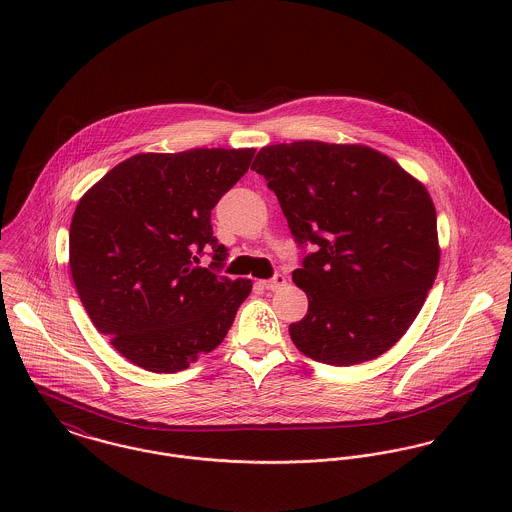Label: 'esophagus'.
Masks as SVG:
<instances>
[{
    "mask_svg": "<svg viewBox=\"0 0 512 512\" xmlns=\"http://www.w3.org/2000/svg\"><path fill=\"white\" fill-rule=\"evenodd\" d=\"M262 286H264L266 290H270V292H278V290H282V288L286 286V278H284L282 274H278L276 278L262 282Z\"/></svg>",
    "mask_w": 512,
    "mask_h": 512,
    "instance_id": "34e87169",
    "label": "esophagus"
}]
</instances>
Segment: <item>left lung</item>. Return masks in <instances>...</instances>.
Segmentation results:
<instances>
[{"label":"left lung","mask_w":512,"mask_h":512,"mask_svg":"<svg viewBox=\"0 0 512 512\" xmlns=\"http://www.w3.org/2000/svg\"><path fill=\"white\" fill-rule=\"evenodd\" d=\"M266 177L299 244L317 250L293 272L307 315L293 345L325 365L372 361L418 317L439 268L438 220L422 181L363 144L262 147Z\"/></svg>","instance_id":"obj_1"}]
</instances>
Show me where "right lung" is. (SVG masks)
<instances>
[{
	"label": "right lung",
	"instance_id": "right-lung-1",
	"mask_svg": "<svg viewBox=\"0 0 512 512\" xmlns=\"http://www.w3.org/2000/svg\"><path fill=\"white\" fill-rule=\"evenodd\" d=\"M254 147L138 153L94 183L74 209V288L110 345L149 372H179L226 337L250 280L199 268L226 256L211 211L248 171Z\"/></svg>",
	"mask_w": 512,
	"mask_h": 512
}]
</instances>
